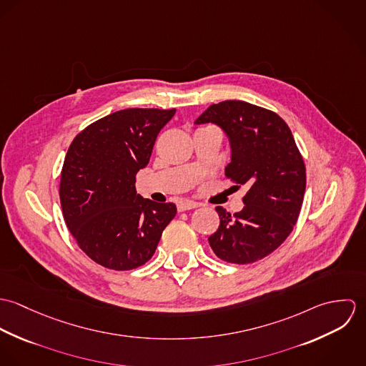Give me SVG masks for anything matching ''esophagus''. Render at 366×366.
<instances>
[{
    "label": "esophagus",
    "instance_id": "1",
    "mask_svg": "<svg viewBox=\"0 0 366 366\" xmlns=\"http://www.w3.org/2000/svg\"><path fill=\"white\" fill-rule=\"evenodd\" d=\"M197 207H200V204H199V203H196V202H190V200H183V202H180V203L177 204V209H179V211L197 209Z\"/></svg>",
    "mask_w": 366,
    "mask_h": 366
}]
</instances>
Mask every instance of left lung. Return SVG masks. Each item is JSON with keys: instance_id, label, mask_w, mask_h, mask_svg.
I'll list each match as a JSON object with an SVG mask.
<instances>
[{"instance_id": "1", "label": "left lung", "mask_w": 366, "mask_h": 366, "mask_svg": "<svg viewBox=\"0 0 366 366\" xmlns=\"http://www.w3.org/2000/svg\"><path fill=\"white\" fill-rule=\"evenodd\" d=\"M217 124L229 138L225 176L248 184L244 209L231 215L215 207L219 227L209 238L214 254L229 263L259 261L277 249L299 218L306 192V166L287 124L273 111L227 100L196 124Z\"/></svg>"}]
</instances>
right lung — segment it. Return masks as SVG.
Here are the masks:
<instances>
[{"instance_id":"obj_1","label":"right lung","mask_w":366,"mask_h":366,"mask_svg":"<svg viewBox=\"0 0 366 366\" xmlns=\"http://www.w3.org/2000/svg\"><path fill=\"white\" fill-rule=\"evenodd\" d=\"M174 112L121 109L90 124L69 147L59 186L63 218L80 249L104 267L147 263L176 215L173 203L142 199L135 189L137 173Z\"/></svg>"}]
</instances>
